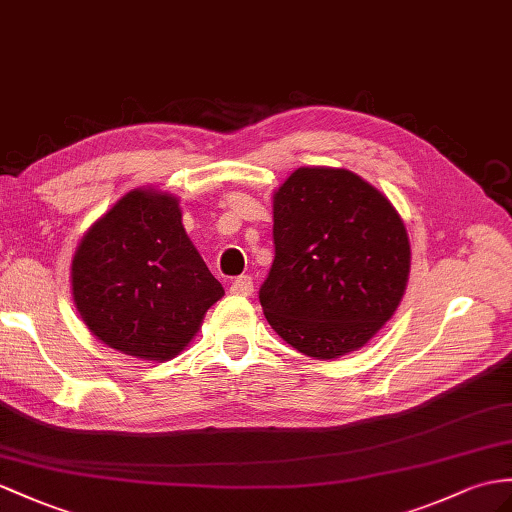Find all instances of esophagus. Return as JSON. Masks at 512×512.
Here are the masks:
<instances>
[{"instance_id": "34e87169", "label": "esophagus", "mask_w": 512, "mask_h": 512, "mask_svg": "<svg viewBox=\"0 0 512 512\" xmlns=\"http://www.w3.org/2000/svg\"><path fill=\"white\" fill-rule=\"evenodd\" d=\"M230 291H232L234 295H252V293H254V280L249 278V276L236 278V280L232 282V286H230Z\"/></svg>"}]
</instances>
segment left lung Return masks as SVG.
Listing matches in <instances>:
<instances>
[{"mask_svg": "<svg viewBox=\"0 0 512 512\" xmlns=\"http://www.w3.org/2000/svg\"><path fill=\"white\" fill-rule=\"evenodd\" d=\"M276 258L260 286L269 326L297 352L332 360L363 347L402 302L410 243L376 186L299 167L273 193Z\"/></svg>", "mask_w": 512, "mask_h": 512, "instance_id": "obj_1", "label": "left lung"}]
</instances>
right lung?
<instances>
[{"label": "right lung", "instance_id": "right-lung-1", "mask_svg": "<svg viewBox=\"0 0 512 512\" xmlns=\"http://www.w3.org/2000/svg\"><path fill=\"white\" fill-rule=\"evenodd\" d=\"M71 291L99 341L158 363L191 343L223 297L182 226L180 199L156 189L126 193L82 236Z\"/></svg>", "mask_w": 512, "mask_h": 512}]
</instances>
